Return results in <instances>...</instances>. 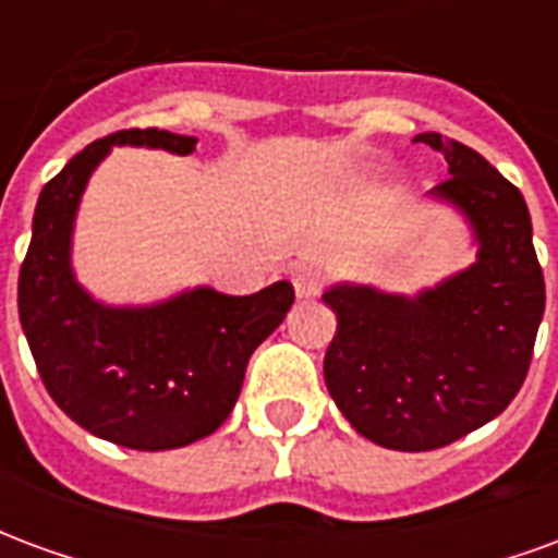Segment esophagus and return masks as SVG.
I'll use <instances>...</instances> for the list:
<instances>
[{
	"label": "esophagus",
	"mask_w": 558,
	"mask_h": 558,
	"mask_svg": "<svg viewBox=\"0 0 558 558\" xmlns=\"http://www.w3.org/2000/svg\"><path fill=\"white\" fill-rule=\"evenodd\" d=\"M292 287H295V295L299 299H314L319 292V271L307 263H299L292 268Z\"/></svg>",
	"instance_id": "esophagus-1"
}]
</instances>
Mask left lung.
I'll use <instances>...</instances> for the list:
<instances>
[{
  "mask_svg": "<svg viewBox=\"0 0 558 558\" xmlns=\"http://www.w3.org/2000/svg\"><path fill=\"white\" fill-rule=\"evenodd\" d=\"M415 143L448 160L451 179L427 199L463 218L475 259L412 295L359 280L323 292L338 316L323 364L328 395L364 439L391 451H433L496 418L526 379L544 316L523 194L457 140Z\"/></svg>",
  "mask_w": 558,
  "mask_h": 558,
  "instance_id": "8db88e82",
  "label": "left lung"
}]
</instances>
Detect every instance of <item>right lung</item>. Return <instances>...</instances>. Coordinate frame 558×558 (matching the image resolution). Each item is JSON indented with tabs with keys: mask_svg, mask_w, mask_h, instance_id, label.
I'll use <instances>...</instances> for the list:
<instances>
[{
	"mask_svg": "<svg viewBox=\"0 0 558 558\" xmlns=\"http://www.w3.org/2000/svg\"><path fill=\"white\" fill-rule=\"evenodd\" d=\"M116 146L191 155L196 137L119 131L44 184L17 283L20 326L56 407L98 439L170 451L215 433L239 400L254 350L295 302L290 280L254 295L187 287L148 304L95 299L74 271V227L92 172Z\"/></svg>",
	"mask_w": 558,
	"mask_h": 558,
	"instance_id": "right-lung-1",
	"label": "right lung"
}]
</instances>
